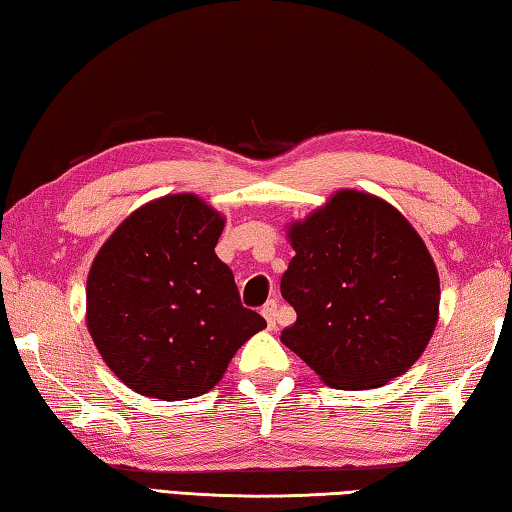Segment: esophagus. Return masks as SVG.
Masks as SVG:
<instances>
[{"instance_id":"34e87169","label":"esophagus","mask_w":512,"mask_h":512,"mask_svg":"<svg viewBox=\"0 0 512 512\" xmlns=\"http://www.w3.org/2000/svg\"><path fill=\"white\" fill-rule=\"evenodd\" d=\"M262 316L266 318L268 327H275V320H277V300H268L266 305L262 307Z\"/></svg>"}]
</instances>
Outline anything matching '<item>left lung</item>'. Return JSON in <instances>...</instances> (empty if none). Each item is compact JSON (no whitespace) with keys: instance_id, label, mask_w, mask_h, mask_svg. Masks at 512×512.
Returning a JSON list of instances; mask_svg holds the SVG:
<instances>
[{"instance_id":"obj_1","label":"left lung","mask_w":512,"mask_h":512,"mask_svg":"<svg viewBox=\"0 0 512 512\" xmlns=\"http://www.w3.org/2000/svg\"><path fill=\"white\" fill-rule=\"evenodd\" d=\"M289 237L296 257L280 291L298 318L282 343L334 388H377L409 370L440 302L436 264L411 223L343 189Z\"/></svg>"}]
</instances>
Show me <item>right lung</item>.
I'll list each match as a JSON object with an SVG mask.
<instances>
[{
	"mask_svg": "<svg viewBox=\"0 0 512 512\" xmlns=\"http://www.w3.org/2000/svg\"><path fill=\"white\" fill-rule=\"evenodd\" d=\"M223 216L194 194L140 207L112 232L88 275V327L108 368L158 400H189L223 377L266 320L241 305L214 253Z\"/></svg>",
	"mask_w": 512,
	"mask_h": 512,
	"instance_id": "right-lung-1",
	"label": "right lung"
}]
</instances>
